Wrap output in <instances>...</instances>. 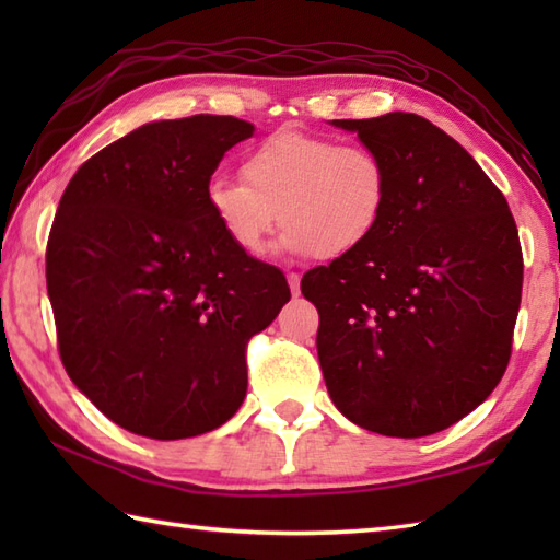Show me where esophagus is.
I'll return each instance as SVG.
<instances>
[{
    "label": "esophagus",
    "instance_id": "obj_1",
    "mask_svg": "<svg viewBox=\"0 0 560 560\" xmlns=\"http://www.w3.org/2000/svg\"><path fill=\"white\" fill-rule=\"evenodd\" d=\"M287 281H289V287H291V293L295 295V299H299V295H301V277H299V273H289V277H287Z\"/></svg>",
    "mask_w": 560,
    "mask_h": 560
}]
</instances>
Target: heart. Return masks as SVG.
I'll return each instance as SVG.
<instances>
[{
	"instance_id": "b5f03b06",
	"label": "heart",
	"mask_w": 560,
	"mask_h": 560,
	"mask_svg": "<svg viewBox=\"0 0 560 560\" xmlns=\"http://www.w3.org/2000/svg\"><path fill=\"white\" fill-rule=\"evenodd\" d=\"M241 171L243 180L213 175L207 205L245 255L265 253L279 219L287 225L277 243L283 253L339 259L361 249L385 219L389 173L365 147L289 127L247 149Z\"/></svg>"
}]
</instances>
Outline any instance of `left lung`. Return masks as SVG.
<instances>
[{"label": "left lung", "mask_w": 560, "mask_h": 560, "mask_svg": "<svg viewBox=\"0 0 560 560\" xmlns=\"http://www.w3.org/2000/svg\"><path fill=\"white\" fill-rule=\"evenodd\" d=\"M331 125L385 161L389 201L371 241L301 281L319 313L327 392L365 431L433 435L505 373L522 293L517 225L481 165L425 117Z\"/></svg>", "instance_id": "1"}]
</instances>
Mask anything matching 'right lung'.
<instances>
[{"label":"right lung","instance_id":"add662e5","mask_svg":"<svg viewBox=\"0 0 560 560\" xmlns=\"http://www.w3.org/2000/svg\"><path fill=\"white\" fill-rule=\"evenodd\" d=\"M253 135L231 115L147 122L83 163L59 199L45 257L59 355L129 433L180 440L229 421L249 337L291 299L207 205L223 153Z\"/></svg>","mask_w":560,"mask_h":560}]
</instances>
